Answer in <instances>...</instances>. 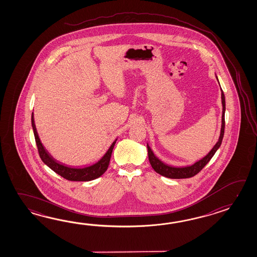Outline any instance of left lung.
I'll use <instances>...</instances> for the list:
<instances>
[{
	"mask_svg": "<svg viewBox=\"0 0 257 257\" xmlns=\"http://www.w3.org/2000/svg\"><path fill=\"white\" fill-rule=\"evenodd\" d=\"M218 79V78H217ZM221 102H222V121H221V130H220V135L218 138V141L215 146L212 148V150L200 161L197 162L196 164H193L191 166H186V167H173L169 166L167 164H164L163 162H161L154 154L151 148L147 144L148 156H149V161L150 164L152 165L153 170L163 176L172 178V179H183V178H190L195 175H197L201 170L205 167V165L208 164L210 161V159L214 156L215 153L217 152L219 146L221 145L222 139H223L224 128H225V96L224 93L221 91Z\"/></svg>",
	"mask_w": 257,
	"mask_h": 257,
	"instance_id": "8db88e82",
	"label": "left lung"
}]
</instances>
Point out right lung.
<instances>
[{
    "label": "right lung",
    "mask_w": 257,
    "mask_h": 257,
    "mask_svg": "<svg viewBox=\"0 0 257 257\" xmlns=\"http://www.w3.org/2000/svg\"><path fill=\"white\" fill-rule=\"evenodd\" d=\"M31 121H32L34 135H35V140H36V143H37V146H38L39 156H40L41 160L43 161L44 164H47L50 169L54 171L56 174L60 175V176H62L63 178H65L67 180L82 181L83 182V181H91L98 178L108 168L111 154H112V151L114 149L116 140L112 143V145L110 146L108 151L105 153L104 156L100 159V161H98L96 164H93L89 167H85V168H71V167H68V166H65L63 164L57 163L54 159L49 155V153L45 150V148H44L42 143L39 140L37 128L35 126L33 113H32V116H31Z\"/></svg>",
    "instance_id": "right-lung-1"
}]
</instances>
